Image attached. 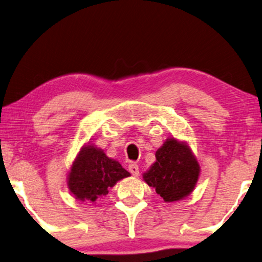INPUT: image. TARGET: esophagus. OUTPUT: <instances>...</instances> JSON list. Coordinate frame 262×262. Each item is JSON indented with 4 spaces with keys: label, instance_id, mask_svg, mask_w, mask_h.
I'll use <instances>...</instances> for the list:
<instances>
[{
    "label": "esophagus",
    "instance_id": "34e87169",
    "mask_svg": "<svg viewBox=\"0 0 262 262\" xmlns=\"http://www.w3.org/2000/svg\"><path fill=\"white\" fill-rule=\"evenodd\" d=\"M128 171H130L132 175H135V177H138L139 175V168L136 163L128 164Z\"/></svg>",
    "mask_w": 262,
    "mask_h": 262
}]
</instances>
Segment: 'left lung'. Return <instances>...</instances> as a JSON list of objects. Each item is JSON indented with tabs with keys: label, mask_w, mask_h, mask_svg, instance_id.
Instances as JSON below:
<instances>
[{
	"label": "left lung",
	"mask_w": 262,
	"mask_h": 262,
	"mask_svg": "<svg viewBox=\"0 0 262 262\" xmlns=\"http://www.w3.org/2000/svg\"><path fill=\"white\" fill-rule=\"evenodd\" d=\"M156 161L143 179L166 203L179 202L191 194L198 181L200 167L185 142L168 138L157 150Z\"/></svg>",
	"instance_id": "1"
}]
</instances>
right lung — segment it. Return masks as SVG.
<instances>
[{"label":"right lung","instance_id":"right-lung-1","mask_svg":"<svg viewBox=\"0 0 262 262\" xmlns=\"http://www.w3.org/2000/svg\"><path fill=\"white\" fill-rule=\"evenodd\" d=\"M127 177L130 173L118 161L107 157L103 150L88 144L80 150L73 162L68 175V187L75 199L94 204L118 181Z\"/></svg>","mask_w":262,"mask_h":262}]
</instances>
